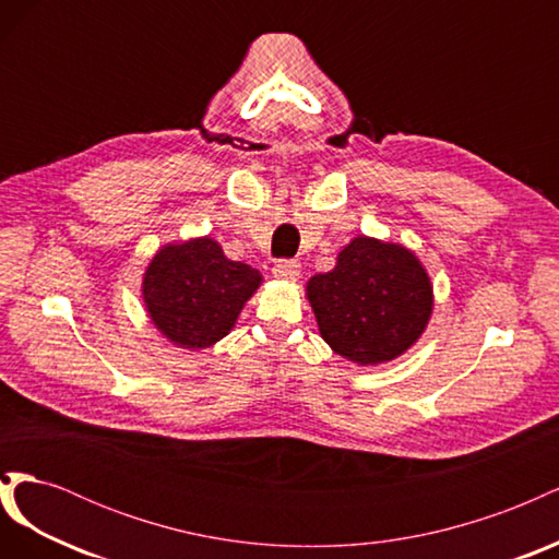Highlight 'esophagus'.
Wrapping results in <instances>:
<instances>
[{"mask_svg":"<svg viewBox=\"0 0 559 559\" xmlns=\"http://www.w3.org/2000/svg\"><path fill=\"white\" fill-rule=\"evenodd\" d=\"M273 275L277 280H296L300 275V265L292 259H280L273 265Z\"/></svg>","mask_w":559,"mask_h":559,"instance_id":"1","label":"esophagus"}]
</instances>
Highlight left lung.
<instances>
[{
    "label": "left lung",
    "instance_id": "left-lung-1",
    "mask_svg": "<svg viewBox=\"0 0 559 559\" xmlns=\"http://www.w3.org/2000/svg\"><path fill=\"white\" fill-rule=\"evenodd\" d=\"M319 333L341 357L376 366L392 361L425 331L431 282L401 245L354 238L331 273L308 282Z\"/></svg>",
    "mask_w": 559,
    "mask_h": 559
}]
</instances>
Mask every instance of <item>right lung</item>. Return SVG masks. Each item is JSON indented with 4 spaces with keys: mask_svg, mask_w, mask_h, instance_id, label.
Masks as SVG:
<instances>
[{
    "mask_svg": "<svg viewBox=\"0 0 559 559\" xmlns=\"http://www.w3.org/2000/svg\"><path fill=\"white\" fill-rule=\"evenodd\" d=\"M259 284L257 267L226 259L214 240L200 238L156 253L144 273V302L165 337L200 349L228 335Z\"/></svg>",
    "mask_w": 559,
    "mask_h": 559,
    "instance_id": "right-lung-1",
    "label": "right lung"
}]
</instances>
